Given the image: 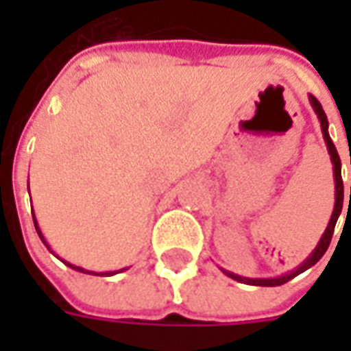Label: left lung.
<instances>
[{
    "label": "left lung",
    "mask_w": 351,
    "mask_h": 351,
    "mask_svg": "<svg viewBox=\"0 0 351 351\" xmlns=\"http://www.w3.org/2000/svg\"><path fill=\"white\" fill-rule=\"evenodd\" d=\"M308 101L312 108H314V112H316L317 120H319V125H322V133H324V141L325 145H327V152L331 156V163H332V176H335V208H332L331 218H329V223H327V228H325L324 235L319 239V243L316 244V248L310 252V256L304 261H302L299 267H295L293 271L286 272V274H280V276H272V278H248V276H241V274H235V272L226 271V269H221L223 274H228L229 278L237 280V282H241V284H248V286H265V287H274V286H282V284H286L291 278H295L297 274H301L310 267H314V265L319 261V259L324 258V254L329 248V243H331V237L332 231H335V226H337V220H339L340 213H342V201H344V184H342V175H340V171H342V163H340L339 152H337V148L332 145L331 137H329V122H327V116H325L324 108L319 105V101L314 97V95H308ZM350 201H351V188H350Z\"/></svg>",
    "instance_id": "obj_1"
}]
</instances>
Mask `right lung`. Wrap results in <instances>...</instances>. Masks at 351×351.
Here are the masks:
<instances>
[{"label":"right lung","instance_id":"right-lung-1","mask_svg":"<svg viewBox=\"0 0 351 351\" xmlns=\"http://www.w3.org/2000/svg\"><path fill=\"white\" fill-rule=\"evenodd\" d=\"M32 216H34V223H35V231H37V235H39V239H41V241H43V244H45V246L49 248L50 254H54V252H52V248H50V244L47 243V239H45V235H43V233H41V228H39V223H37V218H35V213H34V210H32ZM54 256H56V254H54ZM56 258H58V256H56ZM58 259H60V261H64V263L67 265V267H71L73 271L84 272V274H95V276H114V274H118V272H122V271H125V269H128V267H125V269H120V271L95 272V271H86V269H82V267H77V265L69 263V261H65V259H62V258H58Z\"/></svg>","mask_w":351,"mask_h":351}]
</instances>
